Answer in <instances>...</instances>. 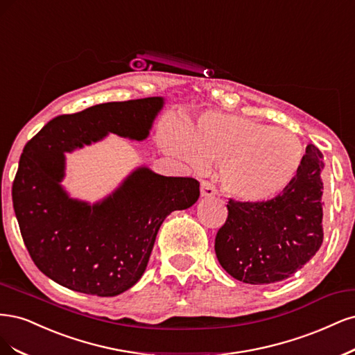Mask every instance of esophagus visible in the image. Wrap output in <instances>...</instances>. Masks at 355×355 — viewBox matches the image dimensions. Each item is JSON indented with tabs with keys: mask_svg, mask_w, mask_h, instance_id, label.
I'll return each mask as SVG.
<instances>
[{
	"mask_svg": "<svg viewBox=\"0 0 355 355\" xmlns=\"http://www.w3.org/2000/svg\"><path fill=\"white\" fill-rule=\"evenodd\" d=\"M200 194H202V198H212L216 194V189L214 187V184H211L209 181H202L200 182Z\"/></svg>",
	"mask_w": 355,
	"mask_h": 355,
	"instance_id": "34e87169",
	"label": "esophagus"
}]
</instances>
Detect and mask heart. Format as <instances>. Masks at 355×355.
Segmentation results:
<instances>
[{"label":"heart","instance_id":"obj_1","mask_svg":"<svg viewBox=\"0 0 355 355\" xmlns=\"http://www.w3.org/2000/svg\"><path fill=\"white\" fill-rule=\"evenodd\" d=\"M164 152L193 168L220 165L223 190L248 205L276 200L298 178L305 146L274 125L224 113H205L189 131L168 121L159 131Z\"/></svg>","mask_w":355,"mask_h":355}]
</instances>
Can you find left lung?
<instances>
[{
	"label": "left lung",
	"instance_id": "1",
	"mask_svg": "<svg viewBox=\"0 0 355 355\" xmlns=\"http://www.w3.org/2000/svg\"><path fill=\"white\" fill-rule=\"evenodd\" d=\"M322 159L308 144L298 178L276 200L248 205L230 199L215 254L232 277L272 284L292 277L315 255L323 243Z\"/></svg>",
	"mask_w": 355,
	"mask_h": 355
}]
</instances>
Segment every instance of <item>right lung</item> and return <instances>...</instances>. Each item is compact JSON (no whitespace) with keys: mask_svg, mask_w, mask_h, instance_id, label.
<instances>
[{"mask_svg":"<svg viewBox=\"0 0 355 355\" xmlns=\"http://www.w3.org/2000/svg\"><path fill=\"white\" fill-rule=\"evenodd\" d=\"M164 105V97L103 103L54 118L26 144L13 208L32 261L55 283L97 296L128 291L141 279L164 220L198 202V180L164 177L147 166L96 203L71 198L62 186L64 153L110 132L143 141Z\"/></svg>","mask_w":355,"mask_h":355,"instance_id":"obj_1","label":"right lung"}]
</instances>
